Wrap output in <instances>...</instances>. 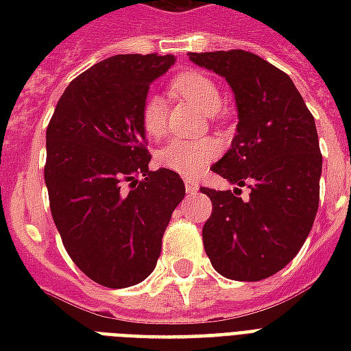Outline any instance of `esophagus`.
<instances>
[{
    "label": "esophagus",
    "instance_id": "esophagus-1",
    "mask_svg": "<svg viewBox=\"0 0 351 351\" xmlns=\"http://www.w3.org/2000/svg\"><path fill=\"white\" fill-rule=\"evenodd\" d=\"M184 186H186V191H188V193H195V191L199 190V184L195 182V180H191V178H186V180H184Z\"/></svg>",
    "mask_w": 351,
    "mask_h": 351
}]
</instances>
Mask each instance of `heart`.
<instances>
[{"label":"heart","instance_id":"obj_1","mask_svg":"<svg viewBox=\"0 0 351 351\" xmlns=\"http://www.w3.org/2000/svg\"><path fill=\"white\" fill-rule=\"evenodd\" d=\"M171 92L195 103L203 112L214 114L221 105L218 84L203 71H182L171 80ZM138 122L146 137L161 138L167 131L163 101L158 95H146L138 108ZM220 154V143L213 137L197 141L175 138L156 154L158 165L182 176H195Z\"/></svg>","mask_w":351,"mask_h":351}]
</instances>
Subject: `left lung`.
<instances>
[{"label": "left lung", "mask_w": 351, "mask_h": 351, "mask_svg": "<svg viewBox=\"0 0 351 351\" xmlns=\"http://www.w3.org/2000/svg\"><path fill=\"white\" fill-rule=\"evenodd\" d=\"M226 77L239 110L237 135L213 171L243 190L201 188L213 201L203 246L221 276L258 282L282 271L306 241L319 203L322 152L314 116L293 80L246 50L190 52Z\"/></svg>", "instance_id": "8db88e82"}]
</instances>
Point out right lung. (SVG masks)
<instances>
[{
    "instance_id": "obj_1",
    "label": "right lung",
    "mask_w": 351,
    "mask_h": 351,
    "mask_svg": "<svg viewBox=\"0 0 351 351\" xmlns=\"http://www.w3.org/2000/svg\"><path fill=\"white\" fill-rule=\"evenodd\" d=\"M175 56L118 54L80 73L47 128L50 213L73 263L105 287L135 286L154 271L161 237L186 188L150 171L138 108Z\"/></svg>"
}]
</instances>
